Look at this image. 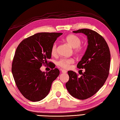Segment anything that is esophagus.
<instances>
[{
    "mask_svg": "<svg viewBox=\"0 0 120 120\" xmlns=\"http://www.w3.org/2000/svg\"><path fill=\"white\" fill-rule=\"evenodd\" d=\"M61 72H62V73H67V70H64V69H61Z\"/></svg>",
    "mask_w": 120,
    "mask_h": 120,
    "instance_id": "esophagus-1",
    "label": "esophagus"
}]
</instances>
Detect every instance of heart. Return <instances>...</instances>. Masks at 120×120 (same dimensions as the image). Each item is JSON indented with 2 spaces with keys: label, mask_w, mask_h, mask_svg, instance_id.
Returning a JSON list of instances; mask_svg holds the SVG:
<instances>
[{
  "label": "heart",
  "mask_w": 120,
  "mask_h": 120,
  "mask_svg": "<svg viewBox=\"0 0 120 120\" xmlns=\"http://www.w3.org/2000/svg\"><path fill=\"white\" fill-rule=\"evenodd\" d=\"M66 41L71 47L74 48V51L75 53L79 54L83 52L84 48L80 45L82 40L78 36L74 34H70L66 38ZM51 53L53 56L57 54V43L56 42L52 44L51 49ZM74 61L75 60L72 58H63L58 62V65L62 68L67 69Z\"/></svg>",
  "instance_id": "obj_1"
}]
</instances>
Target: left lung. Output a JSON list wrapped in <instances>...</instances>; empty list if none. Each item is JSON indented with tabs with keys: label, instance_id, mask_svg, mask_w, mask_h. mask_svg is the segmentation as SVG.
<instances>
[{
	"label": "left lung",
	"instance_id": "8db88e82",
	"mask_svg": "<svg viewBox=\"0 0 120 120\" xmlns=\"http://www.w3.org/2000/svg\"><path fill=\"white\" fill-rule=\"evenodd\" d=\"M73 32L84 33L88 38L86 52L77 66L79 69H85V71L79 77L75 72L68 71L69 79L66 86L72 96L83 100L96 94L106 82L109 72L111 54L106 41L96 32L82 28Z\"/></svg>",
	"mask_w": 120,
	"mask_h": 120
}]
</instances>
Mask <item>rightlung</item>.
Listing matches in <instances>:
<instances>
[{"instance_id": "right-lung-1", "label": "right lung", "mask_w": 120, "mask_h": 120, "mask_svg": "<svg viewBox=\"0 0 120 120\" xmlns=\"http://www.w3.org/2000/svg\"><path fill=\"white\" fill-rule=\"evenodd\" d=\"M61 33H38L24 39L15 53L11 71L18 89L26 99L40 101L47 96L52 82L60 74L59 70L48 59L51 49ZM50 64L52 69L47 73L39 68Z\"/></svg>"}]
</instances>
